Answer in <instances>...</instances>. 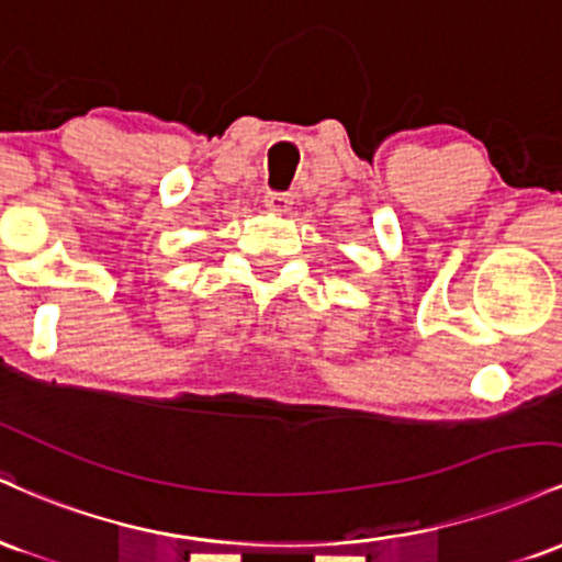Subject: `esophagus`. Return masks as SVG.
I'll return each instance as SVG.
<instances>
[{"label": "esophagus", "mask_w": 562, "mask_h": 562, "mask_svg": "<svg viewBox=\"0 0 562 562\" xmlns=\"http://www.w3.org/2000/svg\"><path fill=\"white\" fill-rule=\"evenodd\" d=\"M265 206L273 212H286L289 206H292V196L283 191H268L265 193Z\"/></svg>", "instance_id": "obj_1"}]
</instances>
